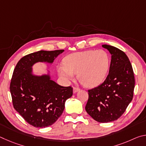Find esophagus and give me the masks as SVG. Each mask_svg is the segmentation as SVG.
Here are the masks:
<instances>
[{
    "label": "esophagus",
    "instance_id": "esophagus-1",
    "mask_svg": "<svg viewBox=\"0 0 146 146\" xmlns=\"http://www.w3.org/2000/svg\"><path fill=\"white\" fill-rule=\"evenodd\" d=\"M79 90H80V88H76V87H74L73 88V93H76V92H78Z\"/></svg>",
    "mask_w": 146,
    "mask_h": 146
}]
</instances>
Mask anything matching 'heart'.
<instances>
[{"label": "heart", "instance_id": "obj_1", "mask_svg": "<svg viewBox=\"0 0 146 146\" xmlns=\"http://www.w3.org/2000/svg\"><path fill=\"white\" fill-rule=\"evenodd\" d=\"M110 66V57L106 51L88 50L69 55L57 70L58 75L66 81L73 80L75 74H77L81 84L93 87L104 80Z\"/></svg>", "mask_w": 146, "mask_h": 146}]
</instances>
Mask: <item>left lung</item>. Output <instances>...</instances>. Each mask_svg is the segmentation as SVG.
<instances>
[{"mask_svg": "<svg viewBox=\"0 0 146 146\" xmlns=\"http://www.w3.org/2000/svg\"><path fill=\"white\" fill-rule=\"evenodd\" d=\"M111 55L109 74L102 84L88 90L86 111L98 122L117 120L131 102L135 76L127 56L114 46L104 44Z\"/></svg>", "mask_w": 146, "mask_h": 146, "instance_id": "8db88e82", "label": "left lung"}]
</instances>
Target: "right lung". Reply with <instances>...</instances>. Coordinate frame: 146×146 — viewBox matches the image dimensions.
Listing matches in <instances>:
<instances>
[{
	"label": "right lung",
	"instance_id": "add662e5",
	"mask_svg": "<svg viewBox=\"0 0 146 146\" xmlns=\"http://www.w3.org/2000/svg\"><path fill=\"white\" fill-rule=\"evenodd\" d=\"M64 49L38 51L23 56L15 66L10 83L13 105L27 122L43 128L55 123L73 95L71 86L63 87L51 79L48 73L40 76L33 73L37 62L52 64Z\"/></svg>",
	"mask_w": 146,
	"mask_h": 146
}]
</instances>
